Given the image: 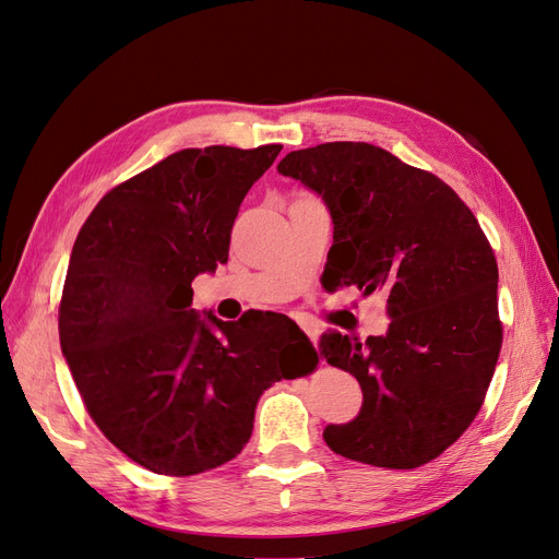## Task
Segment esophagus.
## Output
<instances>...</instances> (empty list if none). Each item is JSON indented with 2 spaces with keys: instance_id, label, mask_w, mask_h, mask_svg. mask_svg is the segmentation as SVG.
<instances>
[{
  "instance_id": "1",
  "label": "esophagus",
  "mask_w": 559,
  "mask_h": 559,
  "mask_svg": "<svg viewBox=\"0 0 559 559\" xmlns=\"http://www.w3.org/2000/svg\"><path fill=\"white\" fill-rule=\"evenodd\" d=\"M304 332H306V336L311 338L313 343H318V338H320V329H316V326H304Z\"/></svg>"
}]
</instances>
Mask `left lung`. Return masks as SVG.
<instances>
[{"label": "left lung", "mask_w": 559, "mask_h": 559, "mask_svg": "<svg viewBox=\"0 0 559 559\" xmlns=\"http://www.w3.org/2000/svg\"><path fill=\"white\" fill-rule=\"evenodd\" d=\"M278 173L332 214L329 278L384 290L391 318L366 343L322 334L320 355L364 391L359 415L329 424L324 442L376 467L430 463L477 417L502 347L498 262L479 221L442 179L368 142L290 152Z\"/></svg>", "instance_id": "8db88e82"}]
</instances>
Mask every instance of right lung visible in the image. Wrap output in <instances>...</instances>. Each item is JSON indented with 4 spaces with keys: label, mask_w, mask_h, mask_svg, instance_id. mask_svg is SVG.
Masks as SVG:
<instances>
[{
    "label": "right lung",
    "mask_w": 559,
    "mask_h": 559,
    "mask_svg": "<svg viewBox=\"0 0 559 559\" xmlns=\"http://www.w3.org/2000/svg\"><path fill=\"white\" fill-rule=\"evenodd\" d=\"M281 150L170 154L103 195L73 243L61 353L103 436L156 474L233 461L264 391L318 361L290 318L191 308L193 278L227 262L239 204Z\"/></svg>",
    "instance_id": "obj_1"
}]
</instances>
